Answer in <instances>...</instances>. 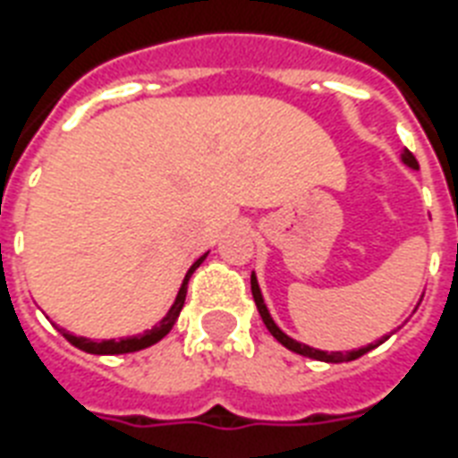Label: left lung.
Listing matches in <instances>:
<instances>
[{"mask_svg":"<svg viewBox=\"0 0 458 458\" xmlns=\"http://www.w3.org/2000/svg\"><path fill=\"white\" fill-rule=\"evenodd\" d=\"M402 161H404L409 168H413V171H419V161H416V157H413L409 149H404V152H402ZM251 294H254V301H257V309H259V313H261V320H264L266 327H268V333H271L273 337H276V340L283 344V347L290 349V352H294V354H301V356H309V359H316V361H326V363L354 361V359L363 356L366 352H370V349H376L377 344H383V342L390 337V335H387V337H380L377 342H370V344H366V347L352 349V352H323V349H313V347H309V344H301V342L293 340L290 335H285L278 326H276V320L271 318L268 306H266V301H264V294H261V287H259L257 273H251Z\"/></svg>","mask_w":458,"mask_h":458,"instance_id":"8db88e82","label":"left lung"}]
</instances>
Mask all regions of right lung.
Segmentation results:
<instances>
[{
    "label": "right lung",
    "instance_id": "1",
    "mask_svg": "<svg viewBox=\"0 0 458 458\" xmlns=\"http://www.w3.org/2000/svg\"><path fill=\"white\" fill-rule=\"evenodd\" d=\"M204 259H207V254L197 259V261L190 266V271L185 273V278H182V285H180L178 294H175V301H173V306L168 309V313H165L164 318L158 320V326L149 327V330H145V333L131 335V337H121V340L97 342V340H89V337H78V335L68 333V330H64V327H59V326H56V327H59L61 335H64V337H66V340L71 342L73 347L82 349V352H88V354H131V352H140V349L152 347V344H157L158 340H164L165 335L173 330V326H175V320H178L180 311H182V304H185L187 283H190L192 273L199 268Z\"/></svg>",
    "mask_w": 458,
    "mask_h": 458
}]
</instances>
